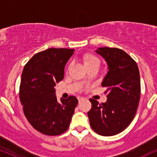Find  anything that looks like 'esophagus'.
Masks as SVG:
<instances>
[{
	"mask_svg": "<svg viewBox=\"0 0 157 157\" xmlns=\"http://www.w3.org/2000/svg\"><path fill=\"white\" fill-rule=\"evenodd\" d=\"M77 99H78V100H79V102H80V101H82V100H84V98H83V97H77Z\"/></svg>",
	"mask_w": 157,
	"mask_h": 157,
	"instance_id": "34e87169",
	"label": "esophagus"
}]
</instances>
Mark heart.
Listing matches in <instances>:
<instances>
[{
	"instance_id": "1",
	"label": "heart",
	"mask_w": 157,
	"mask_h": 157,
	"mask_svg": "<svg viewBox=\"0 0 157 157\" xmlns=\"http://www.w3.org/2000/svg\"><path fill=\"white\" fill-rule=\"evenodd\" d=\"M82 62L85 67L91 66H99L100 64V61L96 56L91 55V54H84L82 55Z\"/></svg>"
}]
</instances>
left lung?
<instances>
[{"label": "left lung", "mask_w": 157, "mask_h": 157, "mask_svg": "<svg viewBox=\"0 0 157 157\" xmlns=\"http://www.w3.org/2000/svg\"><path fill=\"white\" fill-rule=\"evenodd\" d=\"M95 52L108 66L101 84L107 88V101L99 104L90 99L92 106L88 117L95 132L113 136L127 128L134 117L140 97V71L136 63L123 50L102 47Z\"/></svg>", "instance_id": "left-lung-1"}]
</instances>
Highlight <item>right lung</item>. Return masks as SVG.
I'll use <instances>...</instances> for the list:
<instances>
[{
    "mask_svg": "<svg viewBox=\"0 0 157 157\" xmlns=\"http://www.w3.org/2000/svg\"><path fill=\"white\" fill-rule=\"evenodd\" d=\"M75 49L48 48L36 54L24 66L20 86L23 112L34 128L50 136L68 129L78 100L75 96L57 101L56 83L64 77L66 63Z\"/></svg>",
    "mask_w": 157,
    "mask_h": 157,
    "instance_id": "add662e5",
    "label": "right lung"
}]
</instances>
